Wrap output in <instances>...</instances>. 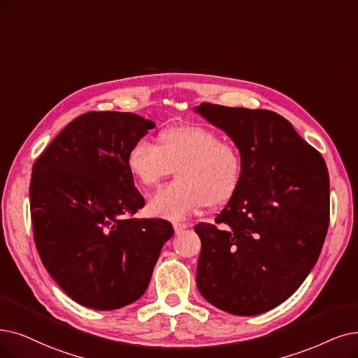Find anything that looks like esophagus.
<instances>
[{"label":"esophagus","instance_id":"1","mask_svg":"<svg viewBox=\"0 0 358 358\" xmlns=\"http://www.w3.org/2000/svg\"><path fill=\"white\" fill-rule=\"evenodd\" d=\"M188 227V224L187 223H182V222H173V229H175V232L176 234H179V232H182V231H185V229Z\"/></svg>","mask_w":358,"mask_h":358}]
</instances>
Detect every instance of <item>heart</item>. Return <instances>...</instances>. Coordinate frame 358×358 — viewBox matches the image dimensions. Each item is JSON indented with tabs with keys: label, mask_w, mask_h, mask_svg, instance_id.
<instances>
[{
	"label": "heart",
	"mask_w": 358,
	"mask_h": 358,
	"mask_svg": "<svg viewBox=\"0 0 358 358\" xmlns=\"http://www.w3.org/2000/svg\"><path fill=\"white\" fill-rule=\"evenodd\" d=\"M126 164L142 187H154L177 167L176 180L154 192L148 211L182 219L206 206H224L239 188L242 157L232 142L198 124H176L162 131L159 144L136 139Z\"/></svg>",
	"instance_id": "b5f03b06"
}]
</instances>
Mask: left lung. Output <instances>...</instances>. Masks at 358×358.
Segmentation results:
<instances>
[{
  "mask_svg": "<svg viewBox=\"0 0 358 358\" xmlns=\"http://www.w3.org/2000/svg\"><path fill=\"white\" fill-rule=\"evenodd\" d=\"M198 114L234 141L242 179L201 239L196 287L210 304L255 316L288 299L308 276L329 226V175L319 151L270 110L203 103Z\"/></svg>",
  "mask_w": 358,
  "mask_h": 358,
  "instance_id": "obj_1",
  "label": "left lung"
}]
</instances>
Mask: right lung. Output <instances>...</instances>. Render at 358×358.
<instances>
[{"label": "right lung", "instance_id": "obj_1", "mask_svg": "<svg viewBox=\"0 0 358 358\" xmlns=\"http://www.w3.org/2000/svg\"><path fill=\"white\" fill-rule=\"evenodd\" d=\"M154 126L134 113H85L34 164L36 250L50 276L80 306L116 310L136 301L173 236L167 220L132 217L145 199L126 155Z\"/></svg>", "mask_w": 358, "mask_h": 358}]
</instances>
